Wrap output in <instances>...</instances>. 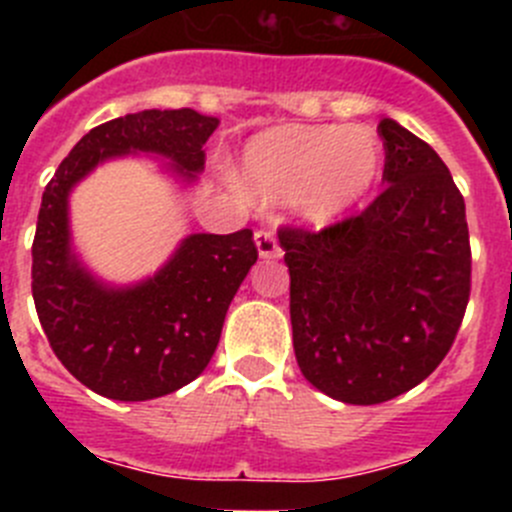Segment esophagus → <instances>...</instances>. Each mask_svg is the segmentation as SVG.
Instances as JSON below:
<instances>
[{
    "instance_id": "obj_1",
    "label": "esophagus",
    "mask_w": 512,
    "mask_h": 512,
    "mask_svg": "<svg viewBox=\"0 0 512 512\" xmlns=\"http://www.w3.org/2000/svg\"><path fill=\"white\" fill-rule=\"evenodd\" d=\"M255 247H257V255L262 260H277L282 255V247L277 242V235L272 230H257L255 232Z\"/></svg>"
}]
</instances>
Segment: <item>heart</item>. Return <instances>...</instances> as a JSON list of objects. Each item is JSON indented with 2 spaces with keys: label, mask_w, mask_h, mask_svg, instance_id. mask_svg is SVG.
<instances>
[{
  "label": "heart",
  "mask_w": 512,
  "mask_h": 512,
  "mask_svg": "<svg viewBox=\"0 0 512 512\" xmlns=\"http://www.w3.org/2000/svg\"><path fill=\"white\" fill-rule=\"evenodd\" d=\"M384 148L364 126H277L252 138L242 153V185L257 200L294 198L304 223L342 220L374 188Z\"/></svg>",
  "instance_id": "1"
}]
</instances>
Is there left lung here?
<instances>
[{"label": "left lung", "instance_id": "left-lung-1", "mask_svg": "<svg viewBox=\"0 0 512 512\" xmlns=\"http://www.w3.org/2000/svg\"><path fill=\"white\" fill-rule=\"evenodd\" d=\"M379 133L384 193L322 232H280L299 371L354 406L421 384L451 349L471 292L466 203L446 163L394 118Z\"/></svg>", "mask_w": 512, "mask_h": 512}]
</instances>
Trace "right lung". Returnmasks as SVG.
Instances as JSON below:
<instances>
[{
  "label": "right lung",
  "mask_w": 512,
  "mask_h": 512,
  "mask_svg": "<svg viewBox=\"0 0 512 512\" xmlns=\"http://www.w3.org/2000/svg\"><path fill=\"white\" fill-rule=\"evenodd\" d=\"M218 126L193 108L113 118L86 133L46 185L32 247L36 314L61 364L106 399H158L198 379L257 250L247 227L232 235L193 232L153 275L116 285L76 250L71 193L98 165L138 156L156 160L178 190L193 188Z\"/></svg>",
  "instance_id": "obj_1"
}]
</instances>
